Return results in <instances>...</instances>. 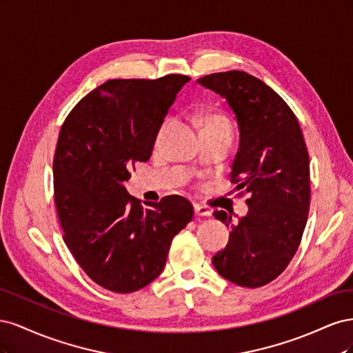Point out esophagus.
Masks as SVG:
<instances>
[{
    "mask_svg": "<svg viewBox=\"0 0 353 353\" xmlns=\"http://www.w3.org/2000/svg\"><path fill=\"white\" fill-rule=\"evenodd\" d=\"M194 212L197 216H209L212 210L206 205H200V203H194Z\"/></svg>",
    "mask_w": 353,
    "mask_h": 353,
    "instance_id": "34e87169",
    "label": "esophagus"
}]
</instances>
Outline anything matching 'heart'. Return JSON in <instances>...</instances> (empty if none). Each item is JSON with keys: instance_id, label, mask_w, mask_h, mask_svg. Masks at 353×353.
<instances>
[{"instance_id": "b5f03b06", "label": "heart", "mask_w": 353, "mask_h": 353, "mask_svg": "<svg viewBox=\"0 0 353 353\" xmlns=\"http://www.w3.org/2000/svg\"><path fill=\"white\" fill-rule=\"evenodd\" d=\"M165 128L160 130V134L163 132ZM209 130H225L231 131L228 122L223 119L221 116H208L205 121H203V131H209Z\"/></svg>"}]
</instances>
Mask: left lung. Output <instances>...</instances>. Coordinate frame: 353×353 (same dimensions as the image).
Instances as JSON below:
<instances>
[{"instance_id":"8db88e82","label":"left lung","mask_w":353,"mask_h":353,"mask_svg":"<svg viewBox=\"0 0 353 353\" xmlns=\"http://www.w3.org/2000/svg\"><path fill=\"white\" fill-rule=\"evenodd\" d=\"M197 82L225 99L236 114L240 144L231 181L249 193L245 216L234 221L231 212H213L231 232L212 262L234 284L262 287L287 268L302 240L311 201L305 138L287 103L252 74L219 72Z\"/></svg>"}]
</instances>
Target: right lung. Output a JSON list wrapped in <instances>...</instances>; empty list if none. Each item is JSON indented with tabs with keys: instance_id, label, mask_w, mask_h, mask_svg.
Instances as JSON below:
<instances>
[{
	"instance_id": "add662e5",
	"label": "right lung",
	"mask_w": 353,
	"mask_h": 353,
	"mask_svg": "<svg viewBox=\"0 0 353 353\" xmlns=\"http://www.w3.org/2000/svg\"><path fill=\"white\" fill-rule=\"evenodd\" d=\"M185 74L110 79L74 105L56 147L54 200L65 243L90 279L132 293L162 274L170 243L193 219L181 196L141 201L123 185L152 156L157 132Z\"/></svg>"
}]
</instances>
